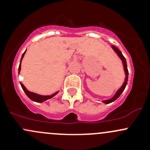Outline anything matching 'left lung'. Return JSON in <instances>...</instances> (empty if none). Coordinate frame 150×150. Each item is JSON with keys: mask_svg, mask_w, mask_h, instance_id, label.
<instances>
[{"mask_svg": "<svg viewBox=\"0 0 150 150\" xmlns=\"http://www.w3.org/2000/svg\"><path fill=\"white\" fill-rule=\"evenodd\" d=\"M112 48H113V49L115 51V52L117 53V55L120 56V58L121 59H122V62H123V65H124V69H125V74H126V78H125V81L124 82L123 85L122 86V87H121L120 89L118 90V91H117V93H116L115 95L113 96V97L112 98V99H108V100H104L103 101V102L105 103V104H109V103L111 102H113L114 101H115L116 99H117V98L119 97V96H120L121 94H122V92L124 91V90H125V87H126L127 86V81H128V74H129V71H128V69H127V62H126V59H125V56H123V54H122V52L117 49L116 46H112Z\"/></svg>", "mask_w": 150, "mask_h": 150, "instance_id": "1", "label": "left lung"}]
</instances>
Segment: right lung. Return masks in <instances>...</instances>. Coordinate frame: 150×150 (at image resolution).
Returning a JSON list of instances; mask_svg holds the SVG:
<instances>
[{"label":"right lung","mask_w":150,"mask_h":150,"mask_svg":"<svg viewBox=\"0 0 150 150\" xmlns=\"http://www.w3.org/2000/svg\"><path fill=\"white\" fill-rule=\"evenodd\" d=\"M25 53V52H24L23 54H22L21 59V63H20V64H19V67H18V73H19V72H20V71H21V64L22 59H23V58ZM21 86L22 88H23L24 92H25V94L27 95V96H28V97L29 98V99H31L32 101H36V102L41 103V102H43V101L48 100V99H51V98H52L53 96H55L56 94H57V93H58V92L54 93V94L51 95V96H41V95L35 94V93H33V92H30V91H28V90L26 89V88H25V86H24V85L23 84V83H21Z\"/></svg>","instance_id":"add662e5"}]
</instances>
